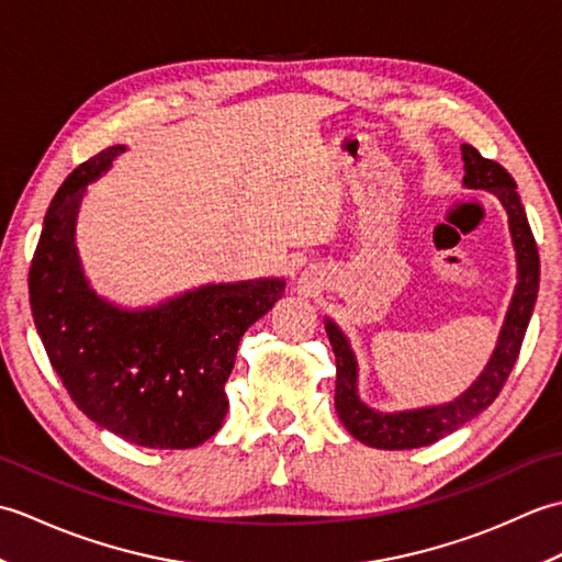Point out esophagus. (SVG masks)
I'll list each match as a JSON object with an SVG mask.
<instances>
[{
  "mask_svg": "<svg viewBox=\"0 0 562 562\" xmlns=\"http://www.w3.org/2000/svg\"><path fill=\"white\" fill-rule=\"evenodd\" d=\"M304 280H306V278H304Z\"/></svg>",
  "mask_w": 562,
  "mask_h": 562,
  "instance_id": "esophagus-1",
  "label": "esophagus"
}]
</instances>
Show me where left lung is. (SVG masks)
Returning <instances> with one entry per match:
<instances>
[{
    "mask_svg": "<svg viewBox=\"0 0 562 562\" xmlns=\"http://www.w3.org/2000/svg\"><path fill=\"white\" fill-rule=\"evenodd\" d=\"M463 154V186L475 190H491V193L503 202L509 217L512 244L517 250V270L519 282L515 296H512L505 326L499 330L497 348L491 362L483 369V374L473 381L471 389H465L459 398L445 405H429V408L401 411V413H379L364 405L357 396V360L345 333L324 318L330 348L336 352V411L348 432L376 449H415L427 447L432 441L451 435L475 415L483 413L491 405L497 393L503 391L505 381L515 367L524 333H527L529 318L539 294L541 262L539 248H536L527 212L517 193L515 178L507 173L497 161L481 157V151L471 145H461Z\"/></svg>",
    "mask_w": 562,
    "mask_h": 562,
    "instance_id": "obj_1",
    "label": "left lung"
}]
</instances>
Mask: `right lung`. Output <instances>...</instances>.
Returning a JSON list of instances; mask_svg holds the SVG:
<instances>
[{"label": "right lung", "mask_w": 562, "mask_h": 562, "mask_svg": "<svg viewBox=\"0 0 562 562\" xmlns=\"http://www.w3.org/2000/svg\"><path fill=\"white\" fill-rule=\"evenodd\" d=\"M123 151H99L59 186L31 260V312L83 415L139 447L190 449L222 427L238 340L280 300L284 280L205 284L139 312L101 300L79 262L77 214L87 186Z\"/></svg>", "instance_id": "right-lung-1"}]
</instances>
